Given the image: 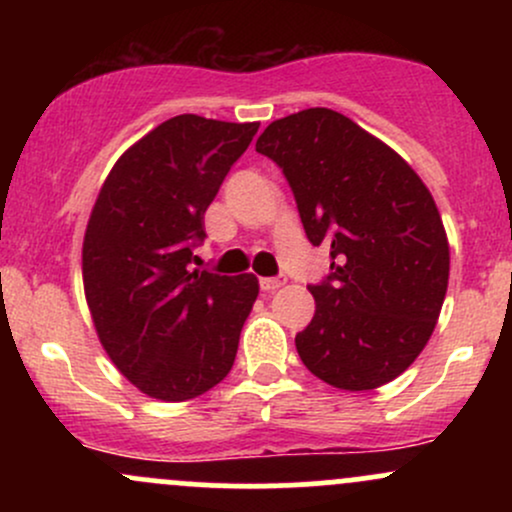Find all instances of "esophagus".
Here are the masks:
<instances>
[{
  "label": "esophagus",
  "instance_id": "obj_1",
  "mask_svg": "<svg viewBox=\"0 0 512 512\" xmlns=\"http://www.w3.org/2000/svg\"><path fill=\"white\" fill-rule=\"evenodd\" d=\"M286 284V279H274V276H264V279H260V289L262 291H267V293H274V291H279L281 286Z\"/></svg>",
  "mask_w": 512,
  "mask_h": 512
}]
</instances>
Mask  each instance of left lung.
Wrapping results in <instances>:
<instances>
[{
	"mask_svg": "<svg viewBox=\"0 0 512 512\" xmlns=\"http://www.w3.org/2000/svg\"><path fill=\"white\" fill-rule=\"evenodd\" d=\"M255 149L284 168L310 243L330 245L332 274L310 286L298 356L339 390L390 383L424 351L448 291L433 195L395 149L330 108L274 120Z\"/></svg>",
	"mask_w": 512,
	"mask_h": 512,
	"instance_id": "obj_1",
	"label": "left lung"
}]
</instances>
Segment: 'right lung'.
Here are the masks:
<instances>
[{
	"label": "right lung",
	"instance_id": "1",
	"mask_svg": "<svg viewBox=\"0 0 512 512\" xmlns=\"http://www.w3.org/2000/svg\"><path fill=\"white\" fill-rule=\"evenodd\" d=\"M260 122L178 115L115 161L84 233L93 327L115 368L161 402L219 385L260 293L255 274L190 272L204 211Z\"/></svg>",
	"mask_w": 512,
	"mask_h": 512
}]
</instances>
